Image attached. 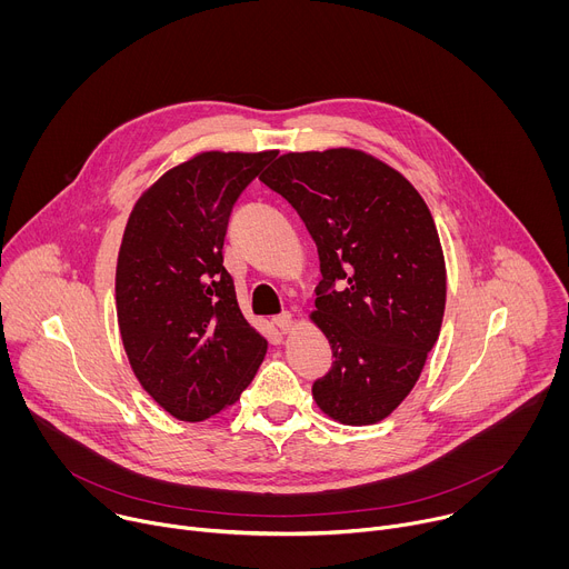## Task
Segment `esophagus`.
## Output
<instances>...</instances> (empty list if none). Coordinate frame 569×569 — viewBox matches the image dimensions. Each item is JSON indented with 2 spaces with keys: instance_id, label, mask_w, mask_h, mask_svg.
<instances>
[{
  "instance_id": "34e87169",
  "label": "esophagus",
  "mask_w": 569,
  "mask_h": 569,
  "mask_svg": "<svg viewBox=\"0 0 569 569\" xmlns=\"http://www.w3.org/2000/svg\"><path fill=\"white\" fill-rule=\"evenodd\" d=\"M272 323L281 331V333H288L292 329V315L290 312H281V315H274L272 317Z\"/></svg>"
}]
</instances>
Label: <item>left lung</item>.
<instances>
[{
    "label": "left lung",
    "instance_id": "1",
    "mask_svg": "<svg viewBox=\"0 0 569 569\" xmlns=\"http://www.w3.org/2000/svg\"><path fill=\"white\" fill-rule=\"evenodd\" d=\"M261 182L292 204L319 254L312 319L336 360L312 398L340 423H378L412 391L441 331L432 213L398 171L351 148L281 154Z\"/></svg>",
    "mask_w": 569,
    "mask_h": 569
}]
</instances>
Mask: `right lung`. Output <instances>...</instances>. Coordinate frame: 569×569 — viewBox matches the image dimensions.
Returning a JSON list of instances; mask_svg holds the SVG:
<instances>
[{
	"label": "right lung",
	"instance_id": "obj_1",
	"mask_svg": "<svg viewBox=\"0 0 569 569\" xmlns=\"http://www.w3.org/2000/svg\"><path fill=\"white\" fill-rule=\"evenodd\" d=\"M277 157L202 152L134 204L117 263L121 340L141 387L180 421L236 402L266 356L242 317L222 246L238 196Z\"/></svg>",
	"mask_w": 569,
	"mask_h": 569
}]
</instances>
